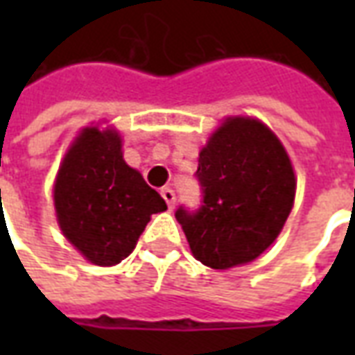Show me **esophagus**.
Returning <instances> with one entry per match:
<instances>
[{"instance_id": "1", "label": "esophagus", "mask_w": 355, "mask_h": 355, "mask_svg": "<svg viewBox=\"0 0 355 355\" xmlns=\"http://www.w3.org/2000/svg\"><path fill=\"white\" fill-rule=\"evenodd\" d=\"M162 198L165 200V203H167V207L169 209L175 207V200H177V196H175V192H173L171 188H162Z\"/></svg>"}]
</instances>
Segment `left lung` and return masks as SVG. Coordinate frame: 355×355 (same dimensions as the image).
<instances>
[{"instance_id":"left-lung-1","label":"left lung","mask_w":355,"mask_h":355,"mask_svg":"<svg viewBox=\"0 0 355 355\" xmlns=\"http://www.w3.org/2000/svg\"><path fill=\"white\" fill-rule=\"evenodd\" d=\"M198 162L203 205L175 215L190 251L213 270L253 262L282 234L295 205L297 177L283 142L257 117L226 116Z\"/></svg>"}]
</instances>
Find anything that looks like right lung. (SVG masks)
Masks as SVG:
<instances>
[{
  "instance_id": "1",
  "label": "right lung",
  "mask_w": 355,
  "mask_h": 355,
  "mask_svg": "<svg viewBox=\"0 0 355 355\" xmlns=\"http://www.w3.org/2000/svg\"><path fill=\"white\" fill-rule=\"evenodd\" d=\"M58 228L96 266H116L137 247L154 213L167 205L123 159V139L106 121L83 127L53 182Z\"/></svg>"
}]
</instances>
